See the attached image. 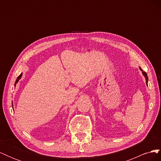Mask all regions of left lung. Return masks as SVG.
Instances as JSON below:
<instances>
[{
	"instance_id": "left-lung-1",
	"label": "left lung",
	"mask_w": 161,
	"mask_h": 161,
	"mask_svg": "<svg viewBox=\"0 0 161 161\" xmlns=\"http://www.w3.org/2000/svg\"><path fill=\"white\" fill-rule=\"evenodd\" d=\"M140 69L141 71H142V74H143V75L144 76L145 79H146V83H147V85H148V76H147V73H146L145 72H144V71L142 70V69H141V68H140Z\"/></svg>"
}]
</instances>
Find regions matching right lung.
Segmentation results:
<instances>
[{
  "instance_id": "obj_1",
  "label": "right lung",
  "mask_w": 161,
  "mask_h": 161,
  "mask_svg": "<svg viewBox=\"0 0 161 161\" xmlns=\"http://www.w3.org/2000/svg\"><path fill=\"white\" fill-rule=\"evenodd\" d=\"M21 76H22V73H21V74L20 75H19V76H18V77L17 78V80H16L15 82H14V86H16V84L17 83V82L19 81V80L21 79ZM12 105H13V103H12Z\"/></svg>"
}]
</instances>
